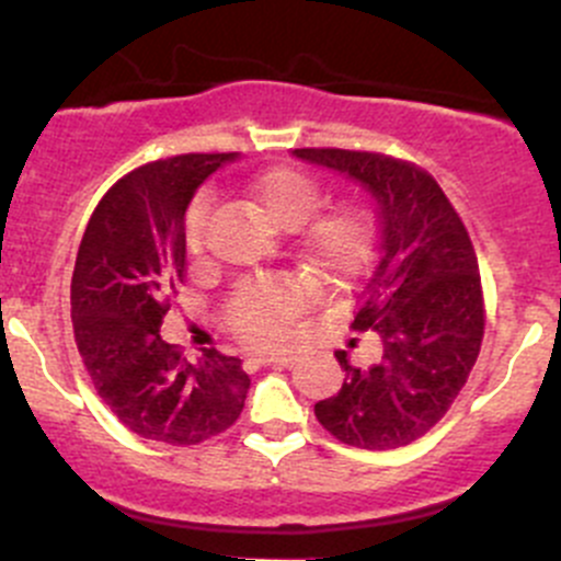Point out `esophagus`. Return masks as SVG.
<instances>
[{"instance_id": "1", "label": "esophagus", "mask_w": 561, "mask_h": 561, "mask_svg": "<svg viewBox=\"0 0 561 561\" xmlns=\"http://www.w3.org/2000/svg\"><path fill=\"white\" fill-rule=\"evenodd\" d=\"M254 364H260V366H290L293 355H260V358H254Z\"/></svg>"}]
</instances>
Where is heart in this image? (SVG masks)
Instances as JSON below:
<instances>
[{"instance_id": "1", "label": "heart", "mask_w": 561, "mask_h": 561, "mask_svg": "<svg viewBox=\"0 0 561 561\" xmlns=\"http://www.w3.org/2000/svg\"><path fill=\"white\" fill-rule=\"evenodd\" d=\"M252 195L282 228H298L310 219L304 225L301 247L317 274L328 279H350L369 257L371 214L358 203H336L314 214L322 192L312 175L293 168H274L254 179ZM206 208V201H197L186 214L184 244L190 254L201 252ZM309 293V285L298 276L249 282L230 301L228 325L254 347H274L287 339Z\"/></svg>"}]
</instances>
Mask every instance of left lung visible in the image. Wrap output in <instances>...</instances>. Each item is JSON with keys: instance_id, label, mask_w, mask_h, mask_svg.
<instances>
[{"instance_id": "8db88e82", "label": "left lung", "mask_w": 561, "mask_h": 561, "mask_svg": "<svg viewBox=\"0 0 561 561\" xmlns=\"http://www.w3.org/2000/svg\"><path fill=\"white\" fill-rule=\"evenodd\" d=\"M293 154L360 181L380 219V249L355 287L353 317L355 331L380 336V358L358 369L339 350L347 380L317 401V421L353 448L415 443L467 386L483 342V287L467 228L434 175L412 162L350 149Z\"/></svg>"}]
</instances>
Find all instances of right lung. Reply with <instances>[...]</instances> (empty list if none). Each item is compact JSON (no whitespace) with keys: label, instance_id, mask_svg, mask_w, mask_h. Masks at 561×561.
Listing matches in <instances>:
<instances>
[{"label":"right lung","instance_id":"right-lung-1","mask_svg":"<svg viewBox=\"0 0 561 561\" xmlns=\"http://www.w3.org/2000/svg\"><path fill=\"white\" fill-rule=\"evenodd\" d=\"M236 154L149 162L105 192L72 271L76 344L94 390L144 439L197 445L239 421L241 360L203 350L195 364L162 342V317L186 279L184 214L197 186Z\"/></svg>","mask_w":561,"mask_h":561}]
</instances>
